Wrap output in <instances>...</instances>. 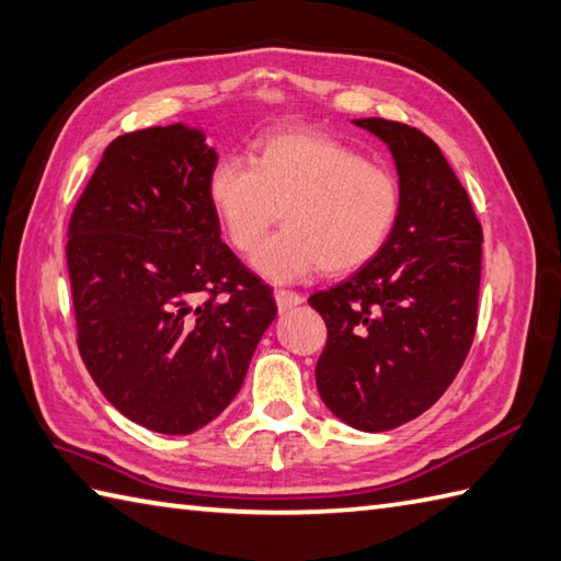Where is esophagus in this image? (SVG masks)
I'll return each instance as SVG.
<instances>
[{"label": "esophagus", "mask_w": 561, "mask_h": 561, "mask_svg": "<svg viewBox=\"0 0 561 561\" xmlns=\"http://www.w3.org/2000/svg\"><path fill=\"white\" fill-rule=\"evenodd\" d=\"M305 300L300 293H293V290H276V305L280 312H288L293 307H297Z\"/></svg>", "instance_id": "obj_1"}]
</instances>
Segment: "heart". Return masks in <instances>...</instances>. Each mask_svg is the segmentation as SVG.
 <instances>
[{
    "label": "heart",
    "instance_id": "1",
    "mask_svg": "<svg viewBox=\"0 0 561 561\" xmlns=\"http://www.w3.org/2000/svg\"><path fill=\"white\" fill-rule=\"evenodd\" d=\"M208 203L237 251H251L282 213L283 231L251 256L261 276L290 283L348 273L370 261L390 237L399 184L387 167L317 130L271 133L251 150V167L220 159L208 174Z\"/></svg>",
    "mask_w": 561,
    "mask_h": 561
}]
</instances>
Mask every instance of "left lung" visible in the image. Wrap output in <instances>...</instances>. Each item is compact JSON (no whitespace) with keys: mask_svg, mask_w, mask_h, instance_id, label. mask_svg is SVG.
Wrapping results in <instances>:
<instances>
[{"mask_svg":"<svg viewBox=\"0 0 561 561\" xmlns=\"http://www.w3.org/2000/svg\"><path fill=\"white\" fill-rule=\"evenodd\" d=\"M390 150L399 213L377 254L310 305L327 322L317 390L351 428L424 414L462 368L477 329L482 225L440 147L416 128L356 118Z\"/></svg>","mask_w":561,"mask_h":561,"instance_id":"obj_1","label":"left lung"}]
</instances>
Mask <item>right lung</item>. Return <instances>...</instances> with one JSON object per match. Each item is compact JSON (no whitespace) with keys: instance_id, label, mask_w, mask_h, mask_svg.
Returning <instances> with one entry per match:
<instances>
[{"instance_id":"obj_1","label":"right lung","mask_w":561,"mask_h":561,"mask_svg":"<svg viewBox=\"0 0 561 561\" xmlns=\"http://www.w3.org/2000/svg\"><path fill=\"white\" fill-rule=\"evenodd\" d=\"M215 164L196 125L121 135L67 232L87 370L123 416L167 436L230 407L276 319L273 290L220 239L205 191Z\"/></svg>"}]
</instances>
